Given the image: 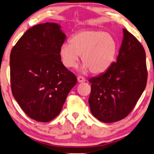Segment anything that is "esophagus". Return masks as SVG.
<instances>
[{
  "label": "esophagus",
  "instance_id": "1",
  "mask_svg": "<svg viewBox=\"0 0 154 154\" xmlns=\"http://www.w3.org/2000/svg\"><path fill=\"white\" fill-rule=\"evenodd\" d=\"M77 81H78V82H85V79L83 77H81V76H79L78 77H77Z\"/></svg>",
  "mask_w": 154,
  "mask_h": 154
}]
</instances>
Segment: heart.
I'll list each match as a JSON object with an SVG mask.
<instances>
[{
	"label": "heart",
	"instance_id": "obj_1",
	"mask_svg": "<svg viewBox=\"0 0 154 154\" xmlns=\"http://www.w3.org/2000/svg\"><path fill=\"white\" fill-rule=\"evenodd\" d=\"M118 44L116 38L102 30H84L70 38V44L63 43L59 50L60 60L66 68H74L82 55V72L93 74L105 72L116 60Z\"/></svg>",
	"mask_w": 154,
	"mask_h": 154
}]
</instances>
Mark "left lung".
Segmentation results:
<instances>
[{
	"label": "left lung",
	"mask_w": 154,
	"mask_h": 154,
	"mask_svg": "<svg viewBox=\"0 0 154 154\" xmlns=\"http://www.w3.org/2000/svg\"><path fill=\"white\" fill-rule=\"evenodd\" d=\"M116 62L104 73L89 80L91 112L104 123L126 118L136 105L146 86L148 72L146 52L139 41L127 30Z\"/></svg>",
	"instance_id": "obj_1"
}]
</instances>
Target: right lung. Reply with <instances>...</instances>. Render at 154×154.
Returning <instances> with one entry per match:
<instances>
[{
  "mask_svg": "<svg viewBox=\"0 0 154 154\" xmlns=\"http://www.w3.org/2000/svg\"><path fill=\"white\" fill-rule=\"evenodd\" d=\"M60 25L38 24L27 30L10 55L12 94L25 114L48 122L61 111L77 77L62 63L59 50L66 39Z\"/></svg>",
  "mask_w": 154,
  "mask_h": 154,
  "instance_id": "obj_1",
  "label": "right lung"
}]
</instances>
